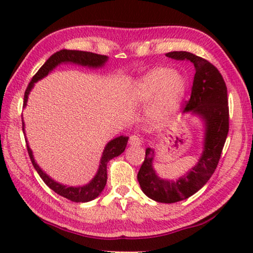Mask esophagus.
Instances as JSON below:
<instances>
[{
	"label": "esophagus",
	"instance_id": "esophagus-1",
	"mask_svg": "<svg viewBox=\"0 0 253 253\" xmlns=\"http://www.w3.org/2000/svg\"><path fill=\"white\" fill-rule=\"evenodd\" d=\"M141 143H143L141 138L136 136V134H133V136H131L129 138V144L131 145V146H140Z\"/></svg>",
	"mask_w": 253,
	"mask_h": 253
}]
</instances>
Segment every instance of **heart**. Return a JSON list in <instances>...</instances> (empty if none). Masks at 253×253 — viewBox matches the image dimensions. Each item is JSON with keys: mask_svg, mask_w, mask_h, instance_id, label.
Wrapping results in <instances>:
<instances>
[{"mask_svg": "<svg viewBox=\"0 0 253 253\" xmlns=\"http://www.w3.org/2000/svg\"><path fill=\"white\" fill-rule=\"evenodd\" d=\"M185 92L186 83L183 76L169 68H155L134 84L131 96L139 103L154 100L152 116L164 121L179 108Z\"/></svg>", "mask_w": 253, "mask_h": 253, "instance_id": "b5f03b06", "label": "heart"}]
</instances>
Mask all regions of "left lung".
Masks as SVG:
<instances>
[{"label": "left lung", "mask_w": 253, "mask_h": 253, "mask_svg": "<svg viewBox=\"0 0 253 253\" xmlns=\"http://www.w3.org/2000/svg\"><path fill=\"white\" fill-rule=\"evenodd\" d=\"M166 56L190 61L196 69L191 96L183 113L191 112L205 122L204 150L198 164L176 181L162 179L153 169L154 151L146 148L137 178L143 192L158 203L171 204L184 200L203 188L215 171L229 131L227 86L222 75L205 58L189 51H171Z\"/></svg>", "instance_id": "8db88e82"}]
</instances>
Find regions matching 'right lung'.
<instances>
[{
    "label": "right lung",
    "mask_w": 253,
    "mask_h": 253,
    "mask_svg": "<svg viewBox=\"0 0 253 253\" xmlns=\"http://www.w3.org/2000/svg\"><path fill=\"white\" fill-rule=\"evenodd\" d=\"M108 57L106 55H99L94 53H89V51H82V50H68V49H62L60 51L51 55L48 60L44 62V64L41 67L36 75L33 76V78L31 79L29 86H27L25 94H24V107L26 106L27 98H29L30 91L34 86V83H37L40 79L49 74L55 67H57L61 63H75L79 65H84V67L88 68H100L106 63ZM23 131H24V122H23ZM129 137L120 136L115 138V139L110 140L108 144L106 145L105 151H103L101 160H100V166L98 169V172L94 176V178L92 179L88 184L84 186H78V188H74V186H65L62 185L60 183L55 182L54 179H51L46 172L42 171L39 166L37 165L36 160L33 158V153L31 151V148L27 145V152H29L30 159L32 161L33 167L36 168L38 174L40 175V177L42 178V181L46 183L47 186L53 190L54 192H56L57 195H60L64 198H67L71 202L75 203H86L91 202L94 198H96L100 193L102 192V190L105 189L106 183H107V164L110 159L119 157L120 154H122L124 150L126 147V143Z\"/></svg>",
    "instance_id": "right-lung-1"
}]
</instances>
